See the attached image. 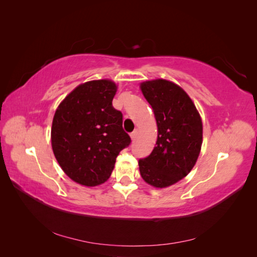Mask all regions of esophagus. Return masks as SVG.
Wrapping results in <instances>:
<instances>
[{
	"mask_svg": "<svg viewBox=\"0 0 257 257\" xmlns=\"http://www.w3.org/2000/svg\"><path fill=\"white\" fill-rule=\"evenodd\" d=\"M137 134H138V130H135L134 132H132V134H131V138L133 139V141H134V139H135V138H136V136H137Z\"/></svg>",
	"mask_w": 257,
	"mask_h": 257,
	"instance_id": "obj_1",
	"label": "esophagus"
}]
</instances>
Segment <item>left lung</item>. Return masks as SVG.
I'll list each match as a JSON object with an SVG mask.
<instances>
[{"label":"left lung","mask_w":257,"mask_h":257,"mask_svg":"<svg viewBox=\"0 0 257 257\" xmlns=\"http://www.w3.org/2000/svg\"><path fill=\"white\" fill-rule=\"evenodd\" d=\"M158 124L157 146L138 161L144 180L166 188L181 180L195 165L203 144V123L190 96L178 84L157 79L141 84Z\"/></svg>","instance_id":"obj_1"}]
</instances>
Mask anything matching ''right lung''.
Instances as JSON below:
<instances>
[{
  "label": "right lung",
  "instance_id": "1",
  "mask_svg": "<svg viewBox=\"0 0 257 257\" xmlns=\"http://www.w3.org/2000/svg\"><path fill=\"white\" fill-rule=\"evenodd\" d=\"M115 92L111 80L84 82L62 100L54 113V157L77 183L95 186L107 181L116 157L131 144L122 127V112L112 106Z\"/></svg>",
  "mask_w": 257,
  "mask_h": 257
}]
</instances>
